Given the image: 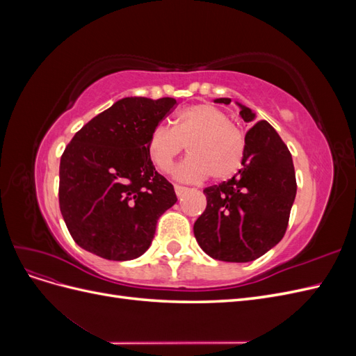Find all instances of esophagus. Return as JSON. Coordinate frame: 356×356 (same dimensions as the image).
<instances>
[{"mask_svg": "<svg viewBox=\"0 0 356 356\" xmlns=\"http://www.w3.org/2000/svg\"><path fill=\"white\" fill-rule=\"evenodd\" d=\"M174 188H175V193H177V196H178V197L184 195V193L188 190L187 187H184V186H179V184H175V186H174Z\"/></svg>", "mask_w": 356, "mask_h": 356, "instance_id": "34e87169", "label": "esophagus"}]
</instances>
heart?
Here are the masks:
<instances>
[{
	"instance_id": "1",
	"label": "heart",
	"mask_w": 356,
	"mask_h": 356,
	"mask_svg": "<svg viewBox=\"0 0 356 356\" xmlns=\"http://www.w3.org/2000/svg\"><path fill=\"white\" fill-rule=\"evenodd\" d=\"M187 145L190 156L175 169L182 181L229 179L242 168L245 138L227 114L211 104H196L177 113L174 126L160 124L147 139L157 169L169 172Z\"/></svg>"
}]
</instances>
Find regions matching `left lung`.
Masks as SVG:
<instances>
[{
  "label": "left lung",
  "mask_w": 356,
  "mask_h": 356,
  "mask_svg": "<svg viewBox=\"0 0 356 356\" xmlns=\"http://www.w3.org/2000/svg\"><path fill=\"white\" fill-rule=\"evenodd\" d=\"M230 104L232 99H215ZM245 122L255 114L242 106ZM242 169L229 181L203 190L207 209L195 222L202 250L220 261L246 263L281 242L297 193L293 157L285 143L266 120L245 135Z\"/></svg>",
  "instance_id": "left-lung-1"
}]
</instances>
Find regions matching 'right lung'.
<instances>
[{
    "instance_id": "1",
    "label": "right lung",
    "mask_w": 356,
    "mask_h": 356,
    "mask_svg": "<svg viewBox=\"0 0 356 356\" xmlns=\"http://www.w3.org/2000/svg\"><path fill=\"white\" fill-rule=\"evenodd\" d=\"M177 106L174 98H124L93 117L60 157L59 208L79 246L105 260L143 255L160 215L174 207V186L147 152L153 129Z\"/></svg>"
}]
</instances>
